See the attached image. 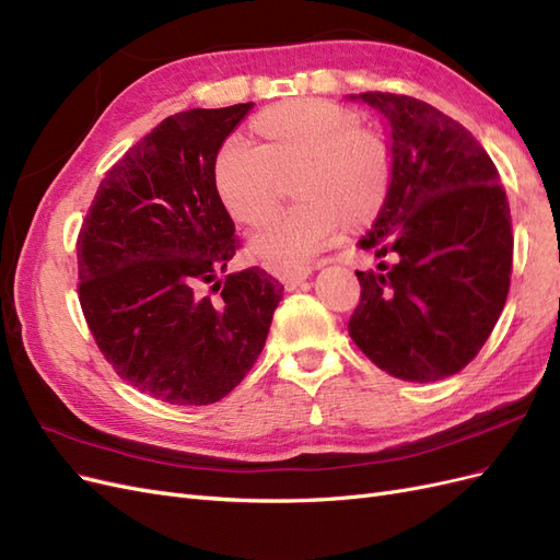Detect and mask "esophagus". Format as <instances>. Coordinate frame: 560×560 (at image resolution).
<instances>
[{"label":"esophagus","mask_w":560,"mask_h":560,"mask_svg":"<svg viewBox=\"0 0 560 560\" xmlns=\"http://www.w3.org/2000/svg\"><path fill=\"white\" fill-rule=\"evenodd\" d=\"M311 276H313V268L311 266H301V268L290 270V273H282L278 278L287 287V290H294V287H299L303 280H308Z\"/></svg>","instance_id":"obj_1"}]
</instances>
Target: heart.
Masks as SVG:
<instances>
[{"mask_svg":"<svg viewBox=\"0 0 560 560\" xmlns=\"http://www.w3.org/2000/svg\"><path fill=\"white\" fill-rule=\"evenodd\" d=\"M261 144L229 138L214 159V186L224 208L257 224L276 206V171L303 163L299 206L268 219L249 238V254L287 273L315 259L343 229L362 224L383 206L389 159L381 140L360 132L350 112L322 100L268 109L254 124Z\"/></svg>","mask_w":560,"mask_h":560,"instance_id":"1","label":"heart"}]
</instances>
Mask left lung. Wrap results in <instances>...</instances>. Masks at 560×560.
Returning a JSON list of instances; mask_svg holds the SVG:
<instances>
[{"mask_svg": "<svg viewBox=\"0 0 560 560\" xmlns=\"http://www.w3.org/2000/svg\"><path fill=\"white\" fill-rule=\"evenodd\" d=\"M381 116L389 182L358 243L393 266L354 270L348 334L389 376L432 383L465 369L493 331L512 276V214L500 175L471 132L409 95H348Z\"/></svg>", "mask_w": 560, "mask_h": 560, "instance_id": "left-lung-1", "label": "left lung"}]
</instances>
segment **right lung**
<instances>
[{
    "label": "right lung",
    "mask_w": 560,
    "mask_h": 560,
    "mask_svg": "<svg viewBox=\"0 0 560 560\" xmlns=\"http://www.w3.org/2000/svg\"><path fill=\"white\" fill-rule=\"evenodd\" d=\"M249 109L163 118L100 182L79 233V301L97 348L128 385L167 404L226 397L282 301L284 287L259 266L219 278L238 241L214 159Z\"/></svg>",
    "instance_id": "right-lung-1"
}]
</instances>
